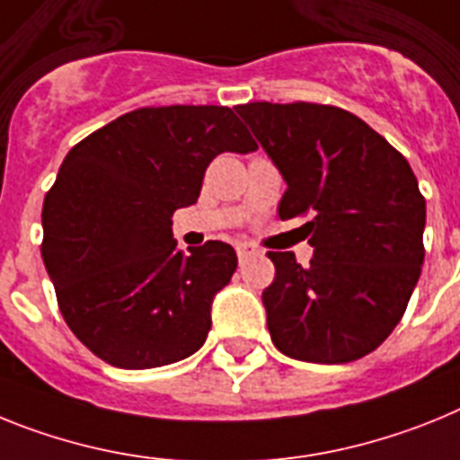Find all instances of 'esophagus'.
<instances>
[{
  "mask_svg": "<svg viewBox=\"0 0 460 460\" xmlns=\"http://www.w3.org/2000/svg\"><path fill=\"white\" fill-rule=\"evenodd\" d=\"M235 252H238V259H241V261H247V259L257 257L259 250L252 243H235Z\"/></svg>",
  "mask_w": 460,
  "mask_h": 460,
  "instance_id": "obj_1",
  "label": "esophagus"
}]
</instances>
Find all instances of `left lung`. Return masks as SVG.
<instances>
[{"mask_svg":"<svg viewBox=\"0 0 460 460\" xmlns=\"http://www.w3.org/2000/svg\"><path fill=\"white\" fill-rule=\"evenodd\" d=\"M287 182L279 219L307 217L314 257L269 252L266 322L282 354L349 363L396 329L423 263L426 199L407 159L349 111L326 103L238 106Z\"/></svg>","mask_w":460,"mask_h":460,"instance_id":"left-lung-1","label":"left lung"}]
</instances>
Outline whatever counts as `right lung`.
<instances>
[{"instance_id": "obj_1", "label": "right lung", "mask_w": 460, "mask_h": 460, "mask_svg": "<svg viewBox=\"0 0 460 460\" xmlns=\"http://www.w3.org/2000/svg\"><path fill=\"white\" fill-rule=\"evenodd\" d=\"M257 150L226 106H146L92 131L43 199L41 257L64 322L115 368L187 358L206 342L234 247L178 250L171 217L197 203L219 153Z\"/></svg>"}]
</instances>
